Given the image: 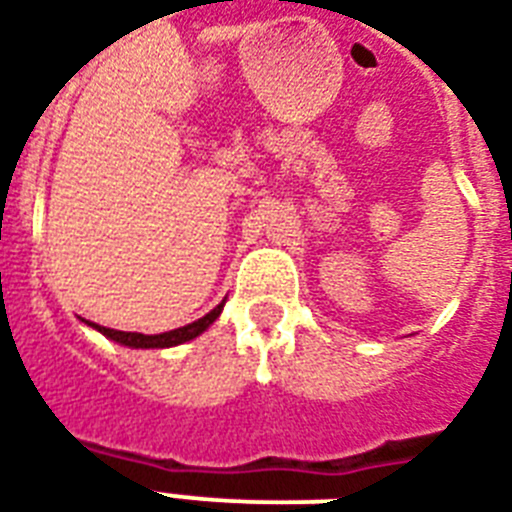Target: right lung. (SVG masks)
<instances>
[{"label": "right lung", "instance_id": "1", "mask_svg": "<svg viewBox=\"0 0 512 512\" xmlns=\"http://www.w3.org/2000/svg\"><path fill=\"white\" fill-rule=\"evenodd\" d=\"M225 300L217 308L207 313V316H201L199 321H193V324H185L180 329H172V332H162V335H140V332H119V329H108V327H98V324H90L87 321V327L98 329L100 335H106L108 340L119 342V345H127V348H175V345H183V342H191L193 337H199L201 332H207L209 324L220 316L223 311Z\"/></svg>", "mask_w": 512, "mask_h": 512}]
</instances>
